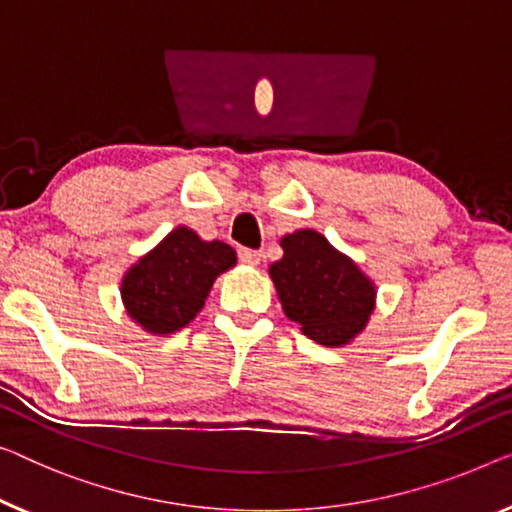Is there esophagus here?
<instances>
[{
	"label": "esophagus",
	"instance_id": "obj_1",
	"mask_svg": "<svg viewBox=\"0 0 512 512\" xmlns=\"http://www.w3.org/2000/svg\"><path fill=\"white\" fill-rule=\"evenodd\" d=\"M239 259L248 266H257L259 262H262V253H257V250H250V248H241Z\"/></svg>",
	"mask_w": 512,
	"mask_h": 512
}]
</instances>
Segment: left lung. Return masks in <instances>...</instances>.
I'll list each match as a JSON object with an SVG mask.
<instances>
[{"mask_svg":"<svg viewBox=\"0 0 512 512\" xmlns=\"http://www.w3.org/2000/svg\"><path fill=\"white\" fill-rule=\"evenodd\" d=\"M280 246L282 259L269 266V276L285 315L319 345L352 342L375 310V282L315 230L285 234Z\"/></svg>","mask_w":512,"mask_h":512,"instance_id":"1","label":"left lung"}]
</instances>
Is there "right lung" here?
<instances>
[{
  "instance_id": "right-lung-1",
  "label": "right lung",
  "mask_w": 512,
  "mask_h": 512,
  "mask_svg": "<svg viewBox=\"0 0 512 512\" xmlns=\"http://www.w3.org/2000/svg\"><path fill=\"white\" fill-rule=\"evenodd\" d=\"M234 264L232 246L179 225L124 273L121 303L147 333L172 335L193 322L213 282Z\"/></svg>"
}]
</instances>
